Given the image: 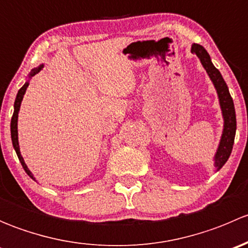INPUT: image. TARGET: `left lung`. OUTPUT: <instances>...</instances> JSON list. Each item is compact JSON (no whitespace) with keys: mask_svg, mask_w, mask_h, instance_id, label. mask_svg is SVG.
<instances>
[{"mask_svg":"<svg viewBox=\"0 0 248 248\" xmlns=\"http://www.w3.org/2000/svg\"><path fill=\"white\" fill-rule=\"evenodd\" d=\"M192 52L196 54L198 59L201 60L202 67H204L210 80L214 84L215 90L217 92V97H218L222 117H223V131H222L218 147H217L216 154L214 156V166L216 168V171H218L228 161L232 154V145H234L235 132H236V115H235L234 102H232L228 86H227L223 77L219 73L218 69L214 66L211 57H210L209 52L205 50V47L193 43L192 44Z\"/></svg>","mask_w":248,"mask_h":248,"instance_id":"8db88e82","label":"left lung"}]
</instances>
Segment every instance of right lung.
<instances>
[{"label":"right lung","instance_id":"add662e5","mask_svg":"<svg viewBox=\"0 0 248 248\" xmlns=\"http://www.w3.org/2000/svg\"><path fill=\"white\" fill-rule=\"evenodd\" d=\"M44 67V63L39 64L38 67H36V68L32 69L31 72H30L29 77H27V80L26 82L24 84V86L21 87V89L17 91L16 93V102H14V112H13V117H12V121H11V136H12V142H13V147L14 150H16V155H17V158H19L20 163H21L22 168H24V170L27 172V175H29L31 179H33L34 181H37L36 177L33 176V174H32L31 170H30L29 168H27L26 163H25L24 158H22L21 156V152H20V146H19V138H17V117H19V111H20V106H21V102H22V98H24V94L25 92H26L27 87H29V84H30V80H31L32 77L36 76L37 73H39V72L43 69Z\"/></svg>","mask_w":248,"mask_h":248}]
</instances>
